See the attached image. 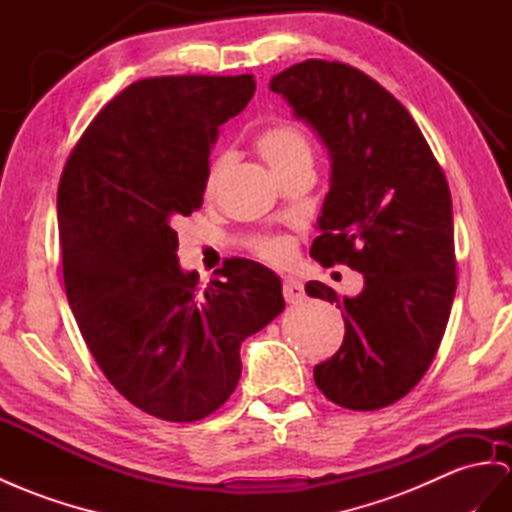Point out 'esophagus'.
<instances>
[{
	"label": "esophagus",
	"instance_id": "obj_1",
	"mask_svg": "<svg viewBox=\"0 0 512 512\" xmlns=\"http://www.w3.org/2000/svg\"><path fill=\"white\" fill-rule=\"evenodd\" d=\"M283 296H285L287 303H300V300L305 298V287H303V283L287 277V279L283 281Z\"/></svg>",
	"mask_w": 512,
	"mask_h": 512
}]
</instances>
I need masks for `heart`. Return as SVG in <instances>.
I'll return each instance as SVG.
<instances>
[{
    "label": "heart",
    "instance_id": "heart-1",
    "mask_svg": "<svg viewBox=\"0 0 512 512\" xmlns=\"http://www.w3.org/2000/svg\"><path fill=\"white\" fill-rule=\"evenodd\" d=\"M257 151L277 175L285 173V170H290L296 164L311 162V147L307 136L300 131V127H296L290 121L274 123L261 131L257 136ZM231 164V153H222L216 157L207 175V190H216L222 175L227 173V168ZM257 253L272 261V264H283V261L292 257L294 244L287 238H264L257 242Z\"/></svg>",
    "mask_w": 512,
    "mask_h": 512
}]
</instances>
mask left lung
Returning <instances> with one entry per match:
<instances>
[{"label": "left lung", "instance_id": "left-lung-1", "mask_svg": "<svg viewBox=\"0 0 512 512\" xmlns=\"http://www.w3.org/2000/svg\"><path fill=\"white\" fill-rule=\"evenodd\" d=\"M320 138L331 188L311 257L363 274L357 296L309 281L342 309L346 335L313 378L331 402L374 411L404 398L437 355L456 292L450 188L413 116L372 77L305 60L270 80Z\"/></svg>", "mask_w": 512, "mask_h": 512}]
</instances>
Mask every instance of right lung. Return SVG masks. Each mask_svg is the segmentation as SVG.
<instances>
[{
  "label": "right lung",
  "instance_id": "right-lung-1",
  "mask_svg": "<svg viewBox=\"0 0 512 512\" xmlns=\"http://www.w3.org/2000/svg\"><path fill=\"white\" fill-rule=\"evenodd\" d=\"M253 75H170L127 86L88 125L58 186L64 287L101 372L144 413L196 422L240 381V346L285 309L281 279L227 259L207 287L177 259L203 205L218 127Z\"/></svg>",
  "mask_w": 512,
  "mask_h": 512
}]
</instances>
